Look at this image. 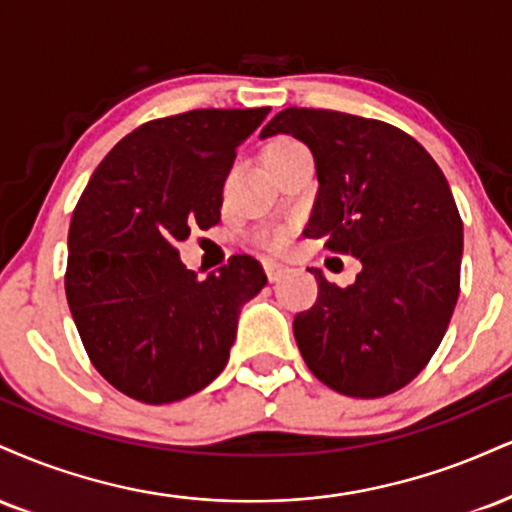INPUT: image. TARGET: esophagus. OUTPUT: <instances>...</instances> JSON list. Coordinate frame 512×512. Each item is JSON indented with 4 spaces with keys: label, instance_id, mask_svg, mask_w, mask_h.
Instances as JSON below:
<instances>
[{
    "label": "esophagus",
    "instance_id": "34e87169",
    "mask_svg": "<svg viewBox=\"0 0 512 512\" xmlns=\"http://www.w3.org/2000/svg\"><path fill=\"white\" fill-rule=\"evenodd\" d=\"M264 264V272H267V279L269 281H279L283 274H286V267H283V264H279V262H274V260H264L262 262Z\"/></svg>",
    "mask_w": 512,
    "mask_h": 512
}]
</instances>
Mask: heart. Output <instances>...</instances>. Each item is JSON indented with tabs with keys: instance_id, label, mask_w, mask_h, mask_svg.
Instances as JSON below:
<instances>
[{
	"instance_id": "b5f03b06",
	"label": "heart",
	"mask_w": 512,
	"mask_h": 512,
	"mask_svg": "<svg viewBox=\"0 0 512 512\" xmlns=\"http://www.w3.org/2000/svg\"><path fill=\"white\" fill-rule=\"evenodd\" d=\"M293 147H300L295 140H288V138H279V140H272L267 147H264V157H272V155H281V152H288L293 150ZM264 245H269V248H283V243H286V233L283 231H272L267 233V236L262 238Z\"/></svg>"
}]
</instances>
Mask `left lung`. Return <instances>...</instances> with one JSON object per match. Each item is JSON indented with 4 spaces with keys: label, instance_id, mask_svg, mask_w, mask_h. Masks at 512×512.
Masks as SVG:
<instances>
[{
    "label": "left lung",
    "instance_id": "obj_1",
    "mask_svg": "<svg viewBox=\"0 0 512 512\" xmlns=\"http://www.w3.org/2000/svg\"><path fill=\"white\" fill-rule=\"evenodd\" d=\"M276 133L315 155L305 236L362 262L348 288L310 269L319 293L293 319L300 355L343 396L396 393L432 360L458 303L463 219L446 176L412 135L377 119L288 107L260 138Z\"/></svg>",
    "mask_w": 512,
    "mask_h": 512
}]
</instances>
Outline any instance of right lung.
<instances>
[{"label":"right lung","mask_w":512,"mask_h":512,"mask_svg":"<svg viewBox=\"0 0 512 512\" xmlns=\"http://www.w3.org/2000/svg\"><path fill=\"white\" fill-rule=\"evenodd\" d=\"M267 114L193 109L147 121L112 147L73 209L66 300L90 362L128 398L183 400L229 362L240 307L267 274L236 255L197 279L178 243L219 224L236 150Z\"/></svg>","instance_id":"right-lung-1"}]
</instances>
